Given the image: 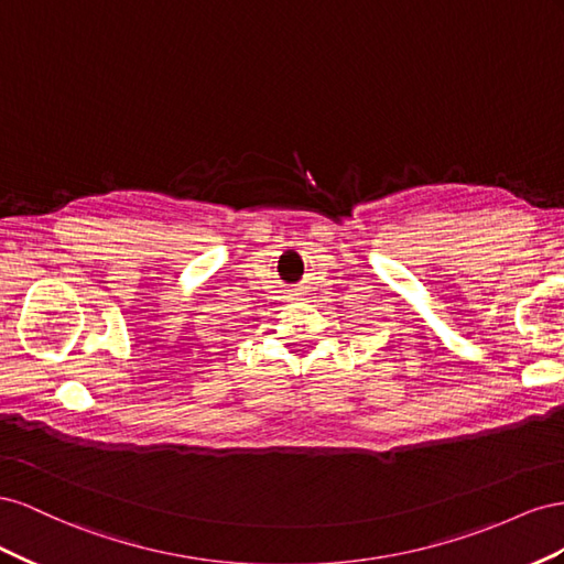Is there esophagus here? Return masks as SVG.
Here are the masks:
<instances>
[{"label": "esophagus", "instance_id": "obj_1", "mask_svg": "<svg viewBox=\"0 0 564 564\" xmlns=\"http://www.w3.org/2000/svg\"><path fill=\"white\" fill-rule=\"evenodd\" d=\"M291 297H293V300H302V291H300V288H295V291H291Z\"/></svg>", "mask_w": 564, "mask_h": 564}]
</instances>
